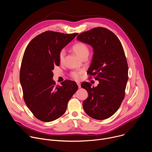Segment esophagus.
<instances>
[{
	"instance_id": "34e87169",
	"label": "esophagus",
	"mask_w": 152,
	"mask_h": 152,
	"mask_svg": "<svg viewBox=\"0 0 152 152\" xmlns=\"http://www.w3.org/2000/svg\"><path fill=\"white\" fill-rule=\"evenodd\" d=\"M76 83H77V86H78V88H80L81 87V86H80V82H77Z\"/></svg>"
}]
</instances>
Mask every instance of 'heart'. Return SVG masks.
I'll use <instances>...</instances> for the list:
<instances>
[{
    "instance_id": "heart-1",
    "label": "heart",
    "mask_w": 152,
    "mask_h": 152,
    "mask_svg": "<svg viewBox=\"0 0 152 152\" xmlns=\"http://www.w3.org/2000/svg\"><path fill=\"white\" fill-rule=\"evenodd\" d=\"M72 50L82 59L86 56L89 55V48L85 43L81 41H77L72 47ZM65 56V52L63 50H61L59 53V60L60 62H62ZM82 71H73L70 73V76L76 80L80 79Z\"/></svg>"
}]
</instances>
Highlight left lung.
<instances>
[{"label":"left lung","mask_w":152,"mask_h":152,"mask_svg":"<svg viewBox=\"0 0 152 152\" xmlns=\"http://www.w3.org/2000/svg\"><path fill=\"white\" fill-rule=\"evenodd\" d=\"M77 39L93 47V57L88 73L99 81L96 87H91L86 82L81 84L88 93L82 103L83 110L94 119H106L118 110L125 96L128 66L124 49L118 38L104 28L82 32Z\"/></svg>","instance_id":"8db88e82"}]
</instances>
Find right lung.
<instances>
[{"mask_svg":"<svg viewBox=\"0 0 152 152\" xmlns=\"http://www.w3.org/2000/svg\"><path fill=\"white\" fill-rule=\"evenodd\" d=\"M77 34L48 31L33 38L25 49L20 71L23 99L33 115L42 121L61 117L78 89L73 81L66 80L59 86L52 79L54 67L59 66V52Z\"/></svg>","mask_w":152,"mask_h":152,"instance_id":"right-lung-1","label":"right lung"}]
</instances>
